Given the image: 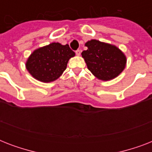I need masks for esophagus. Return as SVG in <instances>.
<instances>
[{"label": "esophagus", "mask_w": 152, "mask_h": 152, "mask_svg": "<svg viewBox=\"0 0 152 152\" xmlns=\"http://www.w3.org/2000/svg\"><path fill=\"white\" fill-rule=\"evenodd\" d=\"M81 53V50H76V54L77 55V56H80Z\"/></svg>", "instance_id": "1"}]
</instances>
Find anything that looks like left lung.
I'll return each mask as SVG.
<instances>
[{"mask_svg":"<svg viewBox=\"0 0 152 152\" xmlns=\"http://www.w3.org/2000/svg\"><path fill=\"white\" fill-rule=\"evenodd\" d=\"M87 50L82 52L88 69L98 79L110 80L124 70L126 57L121 51L110 44L92 39L86 42Z\"/></svg>","mask_w":152,"mask_h":152,"instance_id":"obj_1","label":"left lung"}]
</instances>
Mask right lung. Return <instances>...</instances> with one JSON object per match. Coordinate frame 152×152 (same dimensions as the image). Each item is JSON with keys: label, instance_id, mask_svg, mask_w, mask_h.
<instances>
[{"label": "right lung", "instance_id": "add662e5", "mask_svg": "<svg viewBox=\"0 0 152 152\" xmlns=\"http://www.w3.org/2000/svg\"><path fill=\"white\" fill-rule=\"evenodd\" d=\"M75 56L68 44L53 42L37 49L32 53L26 63V68L34 79L49 83L59 78L66 69L71 57Z\"/></svg>", "mask_w": 152, "mask_h": 152}]
</instances>
